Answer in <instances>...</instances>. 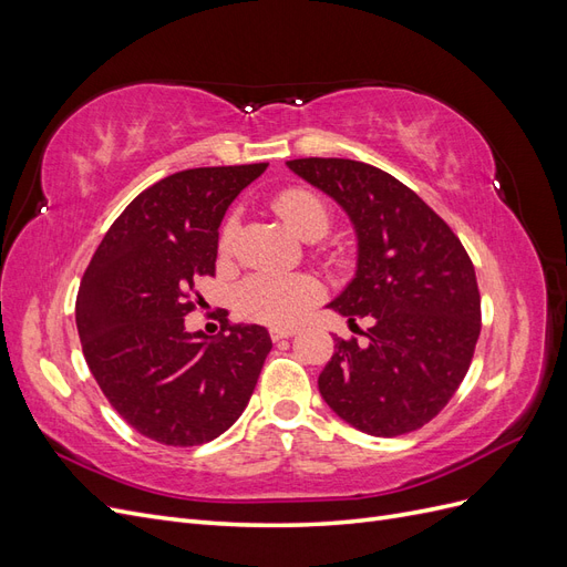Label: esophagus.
Masks as SVG:
<instances>
[{
	"mask_svg": "<svg viewBox=\"0 0 567 567\" xmlns=\"http://www.w3.org/2000/svg\"><path fill=\"white\" fill-rule=\"evenodd\" d=\"M269 336H271L274 342H279V340H284V338H293V336H296V329H271Z\"/></svg>",
	"mask_w": 567,
	"mask_h": 567,
	"instance_id": "esophagus-1",
	"label": "esophagus"
}]
</instances>
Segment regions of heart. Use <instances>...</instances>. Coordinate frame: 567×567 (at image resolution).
I'll return each mask as SVG.
<instances>
[{
	"label": "heart",
	"mask_w": 567,
	"mask_h": 567,
	"mask_svg": "<svg viewBox=\"0 0 567 567\" xmlns=\"http://www.w3.org/2000/svg\"><path fill=\"white\" fill-rule=\"evenodd\" d=\"M274 210H277L286 225L310 238L315 234H326L329 229V210L323 200L312 194L310 188H284L281 194L274 196ZM236 234V217H229L219 234V250L227 252L231 248ZM323 288L310 277V274H281V271H257L238 286V307L241 312L260 323L286 326L298 323L312 307L321 300Z\"/></svg>",
	"instance_id": "b5f03b06"
}]
</instances>
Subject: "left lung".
Masks as SVG:
<instances>
[{
  "label": "left lung",
  "mask_w": 567,
  "mask_h": 567,
  "mask_svg": "<svg viewBox=\"0 0 567 567\" xmlns=\"http://www.w3.org/2000/svg\"><path fill=\"white\" fill-rule=\"evenodd\" d=\"M286 165L352 219L357 274L329 307L350 323L371 321L364 346L336 338L319 373L321 398L362 433L419 431L447 406L475 352L480 290L471 257L431 205L379 167L348 158Z\"/></svg>",
  "instance_id": "8db88e82"
}]
</instances>
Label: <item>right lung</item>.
Here are the masks:
<instances>
[{
	"label": "right lung",
	"instance_id": "1",
	"mask_svg": "<svg viewBox=\"0 0 567 567\" xmlns=\"http://www.w3.org/2000/svg\"><path fill=\"white\" fill-rule=\"evenodd\" d=\"M267 163L169 175L123 210L84 271L75 321L82 352L111 406L136 433L169 447L219 437L255 390L271 338L265 326L219 319L188 333L196 281L215 277L219 225Z\"/></svg>",
	"mask_w": 567,
	"mask_h": 567
}]
</instances>
